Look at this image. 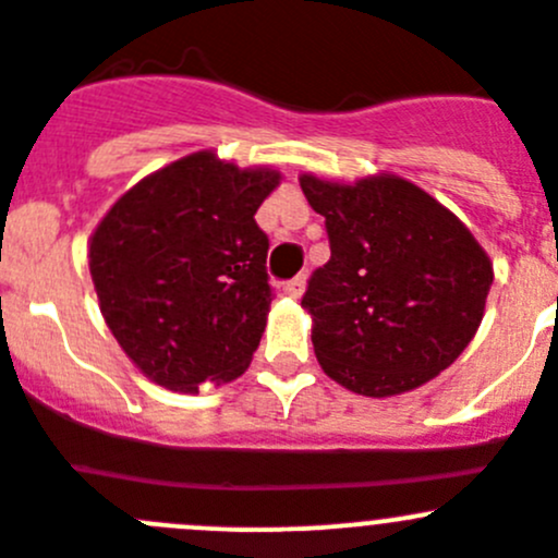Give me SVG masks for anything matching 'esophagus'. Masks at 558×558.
<instances>
[{
    "label": "esophagus",
    "mask_w": 558,
    "mask_h": 558,
    "mask_svg": "<svg viewBox=\"0 0 558 558\" xmlns=\"http://www.w3.org/2000/svg\"><path fill=\"white\" fill-rule=\"evenodd\" d=\"M306 288V279L304 276H295V279H290V282H284V293L290 295V299H299L301 293H304Z\"/></svg>",
    "instance_id": "1"
}]
</instances>
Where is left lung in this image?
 <instances>
[{
    "mask_svg": "<svg viewBox=\"0 0 558 558\" xmlns=\"http://www.w3.org/2000/svg\"><path fill=\"white\" fill-rule=\"evenodd\" d=\"M301 191L331 246L301 299L326 375L391 397L444 373L480 328L493 284L463 221L395 174L353 185L304 174Z\"/></svg>",
    "mask_w": 558,
    "mask_h": 558,
    "instance_id": "obj_1",
    "label": "left lung"
}]
</instances>
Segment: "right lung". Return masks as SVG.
Listing matches in <instances>:
<instances>
[{
  "instance_id": "obj_1",
  "label": "right lung",
  "mask_w": 558,
  "mask_h": 558,
  "mask_svg": "<svg viewBox=\"0 0 558 558\" xmlns=\"http://www.w3.org/2000/svg\"><path fill=\"white\" fill-rule=\"evenodd\" d=\"M276 185L274 169L194 153L136 183L93 232L100 312L158 386H219L252 362L274 301L254 214Z\"/></svg>"
}]
</instances>
